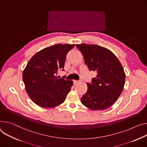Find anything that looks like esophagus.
Instances as JSON below:
<instances>
[{
	"label": "esophagus",
	"instance_id": "obj_1",
	"mask_svg": "<svg viewBox=\"0 0 147 147\" xmlns=\"http://www.w3.org/2000/svg\"><path fill=\"white\" fill-rule=\"evenodd\" d=\"M73 82H74V84H76V83H77L78 82H79V81H78V80H74Z\"/></svg>",
	"mask_w": 147,
	"mask_h": 147
}]
</instances>
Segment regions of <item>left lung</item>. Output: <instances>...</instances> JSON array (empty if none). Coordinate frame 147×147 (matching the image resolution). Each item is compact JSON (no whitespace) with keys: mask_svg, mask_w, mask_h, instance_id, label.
<instances>
[{"mask_svg":"<svg viewBox=\"0 0 147 147\" xmlns=\"http://www.w3.org/2000/svg\"><path fill=\"white\" fill-rule=\"evenodd\" d=\"M84 57L90 71H96V77L87 83V91L82 103L92 110H104L111 107L121 95L125 74L123 65L110 50L96 45H76Z\"/></svg>","mask_w":147,"mask_h":147,"instance_id":"left-lung-1","label":"left lung"}]
</instances>
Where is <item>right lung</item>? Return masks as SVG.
<instances>
[{"label":"right lung","instance_id":"obj_1","mask_svg":"<svg viewBox=\"0 0 147 147\" xmlns=\"http://www.w3.org/2000/svg\"><path fill=\"white\" fill-rule=\"evenodd\" d=\"M74 46L57 44L45 48L26 66L22 75L26 91L37 105L52 108L64 101L73 82L56 75L59 70H64L67 54Z\"/></svg>","mask_w":147,"mask_h":147}]
</instances>
